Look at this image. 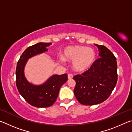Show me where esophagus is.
Listing matches in <instances>:
<instances>
[{"mask_svg":"<svg viewBox=\"0 0 132 132\" xmlns=\"http://www.w3.org/2000/svg\"><path fill=\"white\" fill-rule=\"evenodd\" d=\"M68 79L69 80H71L73 78V75L71 74H68Z\"/></svg>","mask_w":132,"mask_h":132,"instance_id":"1","label":"esophagus"}]
</instances>
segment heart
I'll return each instance as SVG.
<instances>
[{"label": "heart", "mask_w": 132, "mask_h": 132, "mask_svg": "<svg viewBox=\"0 0 132 132\" xmlns=\"http://www.w3.org/2000/svg\"><path fill=\"white\" fill-rule=\"evenodd\" d=\"M96 53L94 49L87 46L76 45L64 49L63 57L59 58L61 62L64 60L73 62L72 66L75 71L82 73L88 70L94 63Z\"/></svg>", "instance_id": "1"}]
</instances>
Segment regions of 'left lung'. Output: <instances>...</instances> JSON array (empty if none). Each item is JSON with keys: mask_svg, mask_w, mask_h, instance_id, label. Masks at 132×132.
<instances>
[{"mask_svg": "<svg viewBox=\"0 0 132 132\" xmlns=\"http://www.w3.org/2000/svg\"><path fill=\"white\" fill-rule=\"evenodd\" d=\"M94 45L98 48L100 58L88 70L73 77L76 81L75 97L84 105H94L105 101L118 80L117 62L114 55L105 46Z\"/></svg>", "mask_w": 132, "mask_h": 132, "instance_id": "8db88e82", "label": "left lung"}]
</instances>
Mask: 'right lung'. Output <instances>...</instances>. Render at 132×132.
<instances>
[{
    "label": "right lung",
    "instance_id": "right-lung-1",
    "mask_svg": "<svg viewBox=\"0 0 132 132\" xmlns=\"http://www.w3.org/2000/svg\"><path fill=\"white\" fill-rule=\"evenodd\" d=\"M52 44L39 42L29 46L22 53L15 70L17 90L24 99L32 106L46 108L52 106L57 99L60 88L68 80V75H53L43 84L35 85L27 80L24 68L28 60L35 56L47 52V47Z\"/></svg>",
    "mask_w": 132,
    "mask_h": 132
}]
</instances>
